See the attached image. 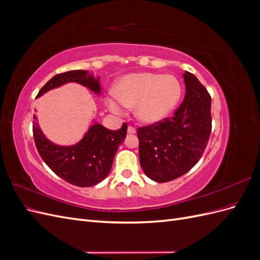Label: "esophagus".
Instances as JSON below:
<instances>
[{
	"mask_svg": "<svg viewBox=\"0 0 260 260\" xmlns=\"http://www.w3.org/2000/svg\"><path fill=\"white\" fill-rule=\"evenodd\" d=\"M137 131H136V129L133 128V127H131V125H129L128 127V135H135Z\"/></svg>",
	"mask_w": 260,
	"mask_h": 260,
	"instance_id": "esophagus-1",
	"label": "esophagus"
}]
</instances>
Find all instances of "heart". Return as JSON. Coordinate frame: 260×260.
Wrapping results in <instances>:
<instances>
[{"label": "heart", "mask_w": 260, "mask_h": 260, "mask_svg": "<svg viewBox=\"0 0 260 260\" xmlns=\"http://www.w3.org/2000/svg\"><path fill=\"white\" fill-rule=\"evenodd\" d=\"M181 93V84L172 75L129 74L118 79L114 94L105 98V105L116 115H122L124 107H136L139 121L154 124L171 114L179 103Z\"/></svg>", "instance_id": "1"}]
</instances>
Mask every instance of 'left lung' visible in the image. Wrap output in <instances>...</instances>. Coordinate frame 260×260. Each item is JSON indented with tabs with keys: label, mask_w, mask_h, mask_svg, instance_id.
Wrapping results in <instances>:
<instances>
[{
	"label": "left lung",
	"mask_w": 260,
	"mask_h": 260,
	"mask_svg": "<svg viewBox=\"0 0 260 260\" xmlns=\"http://www.w3.org/2000/svg\"><path fill=\"white\" fill-rule=\"evenodd\" d=\"M185 95L175 116L140 128V164L155 182H168L192 169L211 132V98L193 74H183Z\"/></svg>",
	"instance_id": "obj_1"
}]
</instances>
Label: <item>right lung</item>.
Wrapping results in <instances>:
<instances>
[{"label":"right lung","instance_id":"right-lung-1","mask_svg":"<svg viewBox=\"0 0 260 260\" xmlns=\"http://www.w3.org/2000/svg\"><path fill=\"white\" fill-rule=\"evenodd\" d=\"M78 83L101 95L100 76L88 70H72L54 76L39 91L37 98L67 83ZM34 138L44 162L61 179L77 186L86 187L102 182L112 169L118 147L127 136V124L119 130H109L93 119L82 139L72 145L52 142L41 130L38 117H34Z\"/></svg>","mask_w":260,"mask_h":260}]
</instances>
